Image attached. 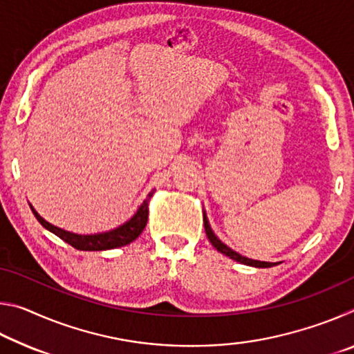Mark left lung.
<instances>
[{
	"label": "left lung",
	"instance_id": "left-lung-1",
	"mask_svg": "<svg viewBox=\"0 0 354 354\" xmlns=\"http://www.w3.org/2000/svg\"><path fill=\"white\" fill-rule=\"evenodd\" d=\"M203 221H205V230H206L207 239H209V241H211L212 247L217 248V251H220V253H223L225 256L231 257V259H234V261L241 262V263H245V266H251V267L267 268V267H273V266H277V263H272V262H261V261H253V259H248V257H245V256H242V254L236 253V251H232L231 248H227L225 243H221V242L218 241V239L215 237V234H214L212 230H211V226H209V223H207L206 217H205V220H203Z\"/></svg>",
	"mask_w": 354,
	"mask_h": 354
}]
</instances>
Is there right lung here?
I'll return each mask as SVG.
<instances>
[{
    "instance_id": "add662e5",
    "label": "right lung",
    "mask_w": 354,
    "mask_h": 354,
    "mask_svg": "<svg viewBox=\"0 0 354 354\" xmlns=\"http://www.w3.org/2000/svg\"><path fill=\"white\" fill-rule=\"evenodd\" d=\"M153 194L154 192H149L148 198L142 203L139 211H137L134 217L129 221H127V223L118 226L117 230H112L109 232H101V234H93V236H80V234H73V232L64 231V230H61V227L48 223V221L41 218L40 215L34 211V209H32V212L35 215V218H37L41 223V226H45L46 230L55 232L57 237H61L62 241H65L76 250H82V251L112 250V248L124 247V245L131 243L140 236L143 227L147 226L148 205H149V200H151Z\"/></svg>"
}]
</instances>
